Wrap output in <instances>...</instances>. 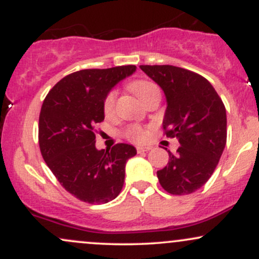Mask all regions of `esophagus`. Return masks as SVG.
Segmentation results:
<instances>
[{"instance_id":"1","label":"esophagus","mask_w":259,"mask_h":259,"mask_svg":"<svg viewBox=\"0 0 259 259\" xmlns=\"http://www.w3.org/2000/svg\"><path fill=\"white\" fill-rule=\"evenodd\" d=\"M136 150H138V153H145L147 152V151L151 150L150 146H138L136 147Z\"/></svg>"}]
</instances>
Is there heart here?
Returning <instances> with one entry per match:
<instances>
[{
  "mask_svg": "<svg viewBox=\"0 0 259 259\" xmlns=\"http://www.w3.org/2000/svg\"><path fill=\"white\" fill-rule=\"evenodd\" d=\"M132 90L134 91V94L139 97L140 100L144 102L145 100L150 96V94H152L154 90H157V86L152 84V82L146 81V80H139V81H135L132 84ZM115 97H117V91L112 90L107 94L105 101H103V108L105 111L108 113L111 112L114 107V102H115ZM125 136L130 140H136V141H140L145 138V132L144 129L138 125H132L129 126L125 130Z\"/></svg>",
  "mask_w": 259,
  "mask_h": 259,
  "instance_id": "b5f03b06",
  "label": "heart"
}]
</instances>
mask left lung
I'll use <instances>...</instances> for the list:
<instances>
[{"instance_id":"obj_1","label":"left lung","mask_w":259,"mask_h":259,"mask_svg":"<svg viewBox=\"0 0 259 259\" xmlns=\"http://www.w3.org/2000/svg\"><path fill=\"white\" fill-rule=\"evenodd\" d=\"M159 85L167 109L163 129L180 147L157 171L159 184L171 195H189L207 183L227 144V111L212 84L194 72L174 65H140Z\"/></svg>"}]
</instances>
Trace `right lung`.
<instances>
[{"label": "right lung", "instance_id": "obj_1", "mask_svg": "<svg viewBox=\"0 0 259 259\" xmlns=\"http://www.w3.org/2000/svg\"><path fill=\"white\" fill-rule=\"evenodd\" d=\"M135 65L84 69L59 80L47 94L38 118V145L61 185L80 201L102 204L124 185L126 160L136 148L117 144L97 150L95 125L105 119L103 101Z\"/></svg>", "mask_w": 259, "mask_h": 259}]
</instances>
